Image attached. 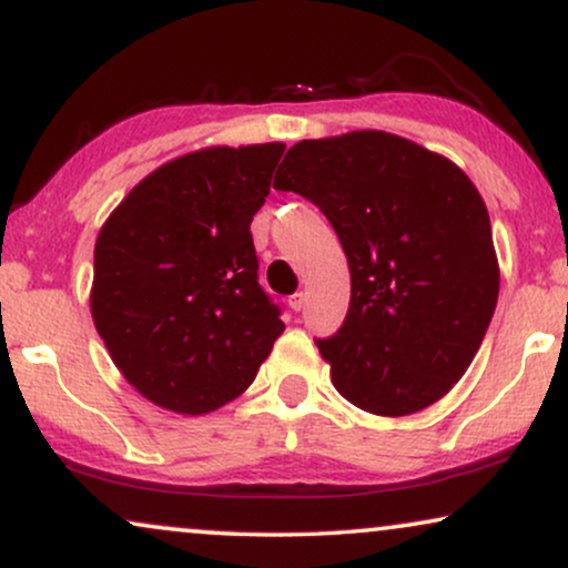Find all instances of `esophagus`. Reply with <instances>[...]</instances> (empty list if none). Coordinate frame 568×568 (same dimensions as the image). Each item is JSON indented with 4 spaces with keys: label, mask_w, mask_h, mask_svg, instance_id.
<instances>
[{
    "label": "esophagus",
    "mask_w": 568,
    "mask_h": 568,
    "mask_svg": "<svg viewBox=\"0 0 568 568\" xmlns=\"http://www.w3.org/2000/svg\"><path fill=\"white\" fill-rule=\"evenodd\" d=\"M288 306L293 308V312H301V308L306 306V293L304 291H296L293 296L288 298Z\"/></svg>",
    "instance_id": "1"
}]
</instances>
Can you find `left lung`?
I'll return each instance as SVG.
<instances>
[{"label":"left lung","instance_id":"left-lung-1","mask_svg":"<svg viewBox=\"0 0 568 568\" xmlns=\"http://www.w3.org/2000/svg\"><path fill=\"white\" fill-rule=\"evenodd\" d=\"M280 192L322 210L351 267V306L316 339L335 389L374 415H410L459 382L498 298L490 217L455 163L389 132L304 140Z\"/></svg>","mask_w":568,"mask_h":568}]
</instances>
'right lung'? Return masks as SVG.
<instances>
[{
	"mask_svg": "<svg viewBox=\"0 0 568 568\" xmlns=\"http://www.w3.org/2000/svg\"><path fill=\"white\" fill-rule=\"evenodd\" d=\"M285 145L207 148L140 181L95 241L90 312L124 379L165 410L236 399L283 335L252 217Z\"/></svg>",
	"mask_w": 568,
	"mask_h": 568,
	"instance_id": "right-lung-1",
	"label": "right lung"
}]
</instances>
